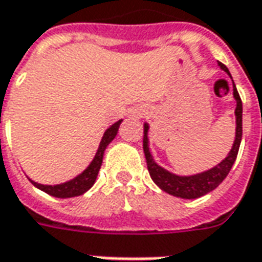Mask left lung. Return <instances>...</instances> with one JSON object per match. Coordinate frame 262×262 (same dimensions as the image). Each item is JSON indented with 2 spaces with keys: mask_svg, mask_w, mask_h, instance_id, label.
Wrapping results in <instances>:
<instances>
[{
  "mask_svg": "<svg viewBox=\"0 0 262 262\" xmlns=\"http://www.w3.org/2000/svg\"><path fill=\"white\" fill-rule=\"evenodd\" d=\"M219 67L231 78V74L229 69L223 63H217ZM233 81V80H231ZM233 97L236 99V137L234 143L231 146V150L227 154L225 160H222L219 164L214 165L213 168L208 171H203L199 174L193 176H177L170 171L163 168L154 161L150 147H148V123H144V136H143V150L147 161V168L150 172L151 180L156 182V185L161 188L164 192L170 193L172 196L182 198V199H196L203 195H206L210 191H213L214 188H217L225 180L227 174L230 172L231 167L236 161L238 147L242 143L243 136V103L240 99V95L237 92V88L233 82Z\"/></svg>",
  "mask_w": 262,
  "mask_h": 262,
  "instance_id": "1",
  "label": "left lung"
}]
</instances>
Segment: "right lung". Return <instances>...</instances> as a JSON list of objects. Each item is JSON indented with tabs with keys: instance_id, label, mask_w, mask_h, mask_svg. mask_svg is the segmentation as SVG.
<instances>
[{
	"instance_id": "1",
	"label": "right lung",
	"mask_w": 262,
	"mask_h": 262,
	"mask_svg": "<svg viewBox=\"0 0 262 262\" xmlns=\"http://www.w3.org/2000/svg\"><path fill=\"white\" fill-rule=\"evenodd\" d=\"M120 123H122V119L118 120V122L114 123L112 126H109L108 129L105 130V133H103L102 136V140L99 143V147H98L95 157H94V160L91 161V164L88 165L85 170L81 172L80 176H77L75 178H73V180H70V181L67 182H63V184H57V185H43V184H37V182L32 181V180H29V181H31L35 187L39 188L40 191L56 198H73L85 193L86 191L95 184V180H97L99 168H101V165H102L105 148L108 147L109 143L112 142L115 139V136L118 135Z\"/></svg>"
}]
</instances>
